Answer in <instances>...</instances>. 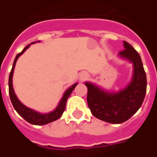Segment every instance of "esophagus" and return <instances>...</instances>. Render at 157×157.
Listing matches in <instances>:
<instances>
[{"label": "esophagus", "mask_w": 157, "mask_h": 157, "mask_svg": "<svg viewBox=\"0 0 157 157\" xmlns=\"http://www.w3.org/2000/svg\"><path fill=\"white\" fill-rule=\"evenodd\" d=\"M88 78V74L86 73V72H82L81 75H80V79H81V81H85L86 79Z\"/></svg>", "instance_id": "1"}]
</instances>
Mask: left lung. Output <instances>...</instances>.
Listing matches in <instances>:
<instances>
[{
    "instance_id": "left-lung-1",
    "label": "left lung",
    "mask_w": 157,
    "mask_h": 157,
    "mask_svg": "<svg viewBox=\"0 0 157 157\" xmlns=\"http://www.w3.org/2000/svg\"><path fill=\"white\" fill-rule=\"evenodd\" d=\"M124 49L118 53L133 64V77L124 89L118 92H106L97 85L86 82L87 104L96 118L110 124H121L130 118L141 107L146 92V75L139 53L124 41Z\"/></svg>"
}]
</instances>
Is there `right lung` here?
I'll use <instances>...</instances> for the list:
<instances>
[{
	"mask_svg": "<svg viewBox=\"0 0 157 157\" xmlns=\"http://www.w3.org/2000/svg\"><path fill=\"white\" fill-rule=\"evenodd\" d=\"M36 42H33L32 44H34ZM30 44L28 46H26L25 48H23L21 53L17 54V55L16 56L14 62H13V65H12V71L10 72V75H9V82H8V86H9V95H10V99H11V102H12V105L14 107L15 110L17 112L19 115L22 117V118L25 119L26 121L29 122L30 124L34 125H44L47 124L48 123H51L53 121L57 120L58 118H59L63 114V113L65 111V106H66V101L70 97V95L71 94V92H73V90L75 89V87L77 85V83H75L74 85L71 86V87H69L64 93V95L62 97L61 100L59 102L58 106L56 107V109L48 113H40L34 111L33 109H31L26 107L25 105H23L22 102L19 101V99L17 98V97L14 92L13 90V86H12V76H13V71H14V68H15L16 62L17 60V59L19 58V56L22 55L27 48H29Z\"/></svg>",
	"mask_w": 157,
	"mask_h": 157,
	"instance_id": "1",
	"label": "right lung"
}]
</instances>
